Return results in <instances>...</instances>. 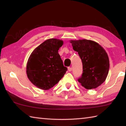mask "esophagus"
<instances>
[{"label": "esophagus", "mask_w": 126, "mask_h": 126, "mask_svg": "<svg viewBox=\"0 0 126 126\" xmlns=\"http://www.w3.org/2000/svg\"><path fill=\"white\" fill-rule=\"evenodd\" d=\"M68 71H72V68L71 67H69L68 68Z\"/></svg>", "instance_id": "1"}]
</instances>
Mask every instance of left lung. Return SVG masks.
<instances>
[{"label":"left lung","instance_id":"obj_1","mask_svg":"<svg viewBox=\"0 0 126 126\" xmlns=\"http://www.w3.org/2000/svg\"><path fill=\"white\" fill-rule=\"evenodd\" d=\"M70 42L82 62L83 74L78 81L87 89L100 86L105 81L109 69V58L105 50L91 40H71Z\"/></svg>","mask_w":126,"mask_h":126}]
</instances>
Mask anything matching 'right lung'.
I'll return each instance as SVG.
<instances>
[{
    "label": "right lung",
    "mask_w": 126,
    "mask_h": 126,
    "mask_svg": "<svg viewBox=\"0 0 126 126\" xmlns=\"http://www.w3.org/2000/svg\"><path fill=\"white\" fill-rule=\"evenodd\" d=\"M63 41L47 39L34 49L26 64V74L30 82L43 90H49L60 81L67 68L58 53Z\"/></svg>",
    "instance_id": "add662e5"
}]
</instances>
